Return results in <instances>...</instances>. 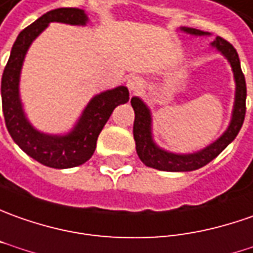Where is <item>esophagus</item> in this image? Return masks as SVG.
<instances>
[{"mask_svg":"<svg viewBox=\"0 0 253 253\" xmlns=\"http://www.w3.org/2000/svg\"><path fill=\"white\" fill-rule=\"evenodd\" d=\"M126 86H128V89H129L132 93H136V91L142 90L145 86H143V81L138 78V76H132L130 79H128V82H126Z\"/></svg>","mask_w":253,"mask_h":253,"instance_id":"34e87169","label":"esophagus"}]
</instances>
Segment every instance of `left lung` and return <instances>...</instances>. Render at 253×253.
I'll return each instance as SVG.
<instances>
[{"label":"left lung","mask_w":253,"mask_h":253,"mask_svg":"<svg viewBox=\"0 0 253 253\" xmlns=\"http://www.w3.org/2000/svg\"><path fill=\"white\" fill-rule=\"evenodd\" d=\"M184 32L191 35H208L199 29L182 28ZM213 47H216L218 51L224 54L227 59L230 61L233 67L235 82H237V93H235V106H234L233 120L225 130L224 135L217 139L213 145L206 147L205 150L194 154H174L164 152L162 149L156 146L150 136V113L143 104V101L138 97H132L130 104L135 111V121H133V138L136 142V153L139 159L147 167H152L156 170L162 171H194L206 166L213 159H216L218 154L224 150L233 142L238 132L241 129L245 113H247V83L245 76L242 74L241 64L238 52L234 48L231 43H228L225 39L217 36L216 40L211 43Z\"/></svg>","instance_id":"1"}]
</instances>
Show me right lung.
I'll use <instances>...</instances> for the list:
<instances>
[{
	"mask_svg": "<svg viewBox=\"0 0 253 253\" xmlns=\"http://www.w3.org/2000/svg\"><path fill=\"white\" fill-rule=\"evenodd\" d=\"M86 20V13L79 8H57L44 13L16 37L2 74L1 96L6 129L25 153L52 169H71L87 162L94 153L100 132L113 110L118 104H124L129 100V91L125 86L97 94L86 107L75 129L67 136L43 135L33 129L25 118L19 101L18 84L20 68L30 43L50 22L84 25Z\"/></svg>",
	"mask_w": 253,
	"mask_h": 253,
	"instance_id": "1",
	"label": "right lung"
}]
</instances>
